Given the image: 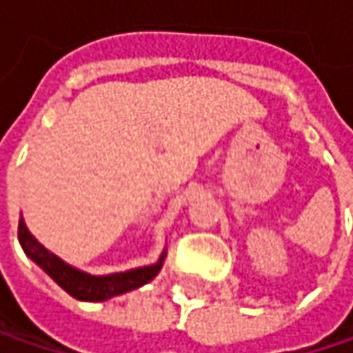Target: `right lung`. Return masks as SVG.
Masks as SVG:
<instances>
[{"label": "right lung", "mask_w": 353, "mask_h": 353, "mask_svg": "<svg viewBox=\"0 0 353 353\" xmlns=\"http://www.w3.org/2000/svg\"><path fill=\"white\" fill-rule=\"evenodd\" d=\"M17 237H19V243H21L25 253L29 254L54 283L61 288H65L72 299L88 300V302L106 300L150 283L160 272L161 261H163V256H161L160 261L152 267L136 268L130 272H120V274H110V276H90L86 272L74 270L69 265H65L61 259H57L45 247H41L37 241L31 237L23 221H19Z\"/></svg>", "instance_id": "1"}]
</instances>
